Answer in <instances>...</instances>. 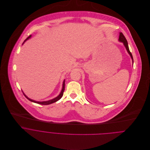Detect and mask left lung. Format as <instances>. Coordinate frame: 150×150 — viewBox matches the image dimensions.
Masks as SVG:
<instances>
[{"instance_id":"left-lung-1","label":"left lung","mask_w":150,"mask_h":150,"mask_svg":"<svg viewBox=\"0 0 150 150\" xmlns=\"http://www.w3.org/2000/svg\"><path fill=\"white\" fill-rule=\"evenodd\" d=\"M119 41H120V42H122V43H123V44H124V46L125 47V48H126V49H127V51H128V52L129 54L130 55V57H131V58H132V59L133 63V56H132V53H131V52H130V51H129L128 42H127V39H126L125 37L124 36V35H123V33H122V32H121V33H120V36H119Z\"/></svg>"}]
</instances>
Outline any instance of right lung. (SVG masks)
<instances>
[{
    "instance_id": "right-lung-1",
    "label": "right lung",
    "mask_w": 150,
    "mask_h": 150,
    "mask_svg": "<svg viewBox=\"0 0 150 150\" xmlns=\"http://www.w3.org/2000/svg\"><path fill=\"white\" fill-rule=\"evenodd\" d=\"M31 37V35H30L29 37H28L27 38V39L24 41V42H26L28 39H29ZM24 42L23 43V44L24 43ZM65 80H64V83H63V86H62V91H61V93H60V94L57 96V97H56V98H55L54 99H51V100H48V101H44V102H37V101H35V100H32V99H29V98H28L24 93H23V95H24V96L29 100H30V101H31V102H34V103H38V104H39V105H50V104H52V103H55V102H57L58 100H59L62 97V96H63V94H64V86H65Z\"/></svg>"
}]
</instances>
